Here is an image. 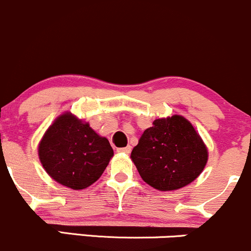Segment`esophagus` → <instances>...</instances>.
Returning <instances> with one entry per match:
<instances>
[{
    "instance_id": "1",
    "label": "esophagus",
    "mask_w": 251,
    "mask_h": 251,
    "mask_svg": "<svg viewBox=\"0 0 251 251\" xmlns=\"http://www.w3.org/2000/svg\"><path fill=\"white\" fill-rule=\"evenodd\" d=\"M117 151H118V153L129 154L131 151V147H130V146H126V147H125V148H118Z\"/></svg>"
}]
</instances>
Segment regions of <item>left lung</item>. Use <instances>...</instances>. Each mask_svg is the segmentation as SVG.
<instances>
[{"label": "left lung", "mask_w": 251, "mask_h": 251, "mask_svg": "<svg viewBox=\"0 0 251 251\" xmlns=\"http://www.w3.org/2000/svg\"><path fill=\"white\" fill-rule=\"evenodd\" d=\"M141 178L159 191H176L194 181L206 166V145L184 116L156 118L131 151Z\"/></svg>", "instance_id": "8db88e82"}]
</instances>
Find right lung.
<instances>
[{
  "instance_id": "obj_1",
  "label": "right lung",
  "mask_w": 251,
  "mask_h": 251,
  "mask_svg": "<svg viewBox=\"0 0 251 251\" xmlns=\"http://www.w3.org/2000/svg\"><path fill=\"white\" fill-rule=\"evenodd\" d=\"M38 154L46 173L58 184L84 190L97 181L114 156L106 137L66 111L54 120L39 142Z\"/></svg>"
}]
</instances>
